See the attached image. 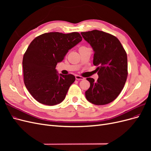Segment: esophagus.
<instances>
[{"label": "esophagus", "instance_id": "obj_1", "mask_svg": "<svg viewBox=\"0 0 151 151\" xmlns=\"http://www.w3.org/2000/svg\"><path fill=\"white\" fill-rule=\"evenodd\" d=\"M76 79H77V80H84V77H81V76H78V75H76Z\"/></svg>", "mask_w": 151, "mask_h": 151}]
</instances>
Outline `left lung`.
Instances as JSON below:
<instances>
[{"instance_id":"obj_1","label":"left lung","mask_w":151,"mask_h":151,"mask_svg":"<svg viewBox=\"0 0 151 151\" xmlns=\"http://www.w3.org/2000/svg\"><path fill=\"white\" fill-rule=\"evenodd\" d=\"M81 35L94 51L93 64L97 66L99 78H87L90 87L85 93L88 101L104 105L115 100L127 81V55L118 39L105 32L93 30Z\"/></svg>"}]
</instances>
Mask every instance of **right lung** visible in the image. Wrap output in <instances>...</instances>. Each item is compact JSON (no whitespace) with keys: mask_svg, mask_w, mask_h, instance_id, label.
Here are the masks:
<instances>
[{"mask_svg":"<svg viewBox=\"0 0 151 151\" xmlns=\"http://www.w3.org/2000/svg\"><path fill=\"white\" fill-rule=\"evenodd\" d=\"M81 41V36L77 32H51L32 41L24 55L22 67L24 84L36 101L53 106L64 100L76 77L72 74H59L55 68L68 50Z\"/></svg>","mask_w":151,"mask_h":151,"instance_id":"right-lung-1","label":"right lung"}]
</instances>
